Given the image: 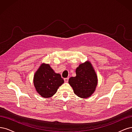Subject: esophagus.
Listing matches in <instances>:
<instances>
[{"label": "esophagus", "mask_w": 132, "mask_h": 132, "mask_svg": "<svg viewBox=\"0 0 132 132\" xmlns=\"http://www.w3.org/2000/svg\"><path fill=\"white\" fill-rule=\"evenodd\" d=\"M68 80H69V78H65V79H64V82H68Z\"/></svg>", "instance_id": "1"}]
</instances>
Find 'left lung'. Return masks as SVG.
Instances as JSON below:
<instances>
[{
	"mask_svg": "<svg viewBox=\"0 0 132 132\" xmlns=\"http://www.w3.org/2000/svg\"><path fill=\"white\" fill-rule=\"evenodd\" d=\"M76 77L69 79V84L74 93L81 98L90 97L97 85V77L90 62L80 64L76 69Z\"/></svg>",
	"mask_w": 132,
	"mask_h": 132,
	"instance_id": "obj_1",
	"label": "left lung"
}]
</instances>
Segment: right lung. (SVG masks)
Returning <instances> with one entry per match:
<instances>
[{"instance_id": "add662e5", "label": "right lung", "mask_w": 132, "mask_h": 132, "mask_svg": "<svg viewBox=\"0 0 132 132\" xmlns=\"http://www.w3.org/2000/svg\"><path fill=\"white\" fill-rule=\"evenodd\" d=\"M63 83L64 80L61 75L55 73L47 64H42L34 75V86L37 93L43 97L52 96Z\"/></svg>"}]
</instances>
